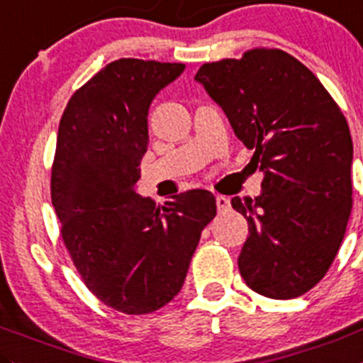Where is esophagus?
<instances>
[{
	"instance_id": "esophagus-1",
	"label": "esophagus",
	"mask_w": 363,
	"mask_h": 363,
	"mask_svg": "<svg viewBox=\"0 0 363 363\" xmlns=\"http://www.w3.org/2000/svg\"><path fill=\"white\" fill-rule=\"evenodd\" d=\"M216 205H217V210H219V212H224V210L230 208V199H228L226 196H217Z\"/></svg>"
}]
</instances>
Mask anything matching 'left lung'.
I'll return each mask as SVG.
<instances>
[{
    "label": "left lung",
    "mask_w": 363,
    "mask_h": 363,
    "mask_svg": "<svg viewBox=\"0 0 363 363\" xmlns=\"http://www.w3.org/2000/svg\"><path fill=\"white\" fill-rule=\"evenodd\" d=\"M196 80L264 171L258 198L231 199L250 224L240 276L265 298L303 296L333 264L351 216L346 117L306 65L276 48L203 64Z\"/></svg>",
    "instance_id": "1"
}]
</instances>
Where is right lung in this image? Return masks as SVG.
Returning <instances> with one entry per match:
<instances>
[{"label":"right lung","instance_id":"right-lung-1","mask_svg":"<svg viewBox=\"0 0 363 363\" xmlns=\"http://www.w3.org/2000/svg\"><path fill=\"white\" fill-rule=\"evenodd\" d=\"M184 64L121 58L69 99L51 165V201L76 271L101 303L144 315L179 292L201 231L216 217L212 192L187 191L165 206L140 198L147 110Z\"/></svg>","mask_w":363,"mask_h":363}]
</instances>
